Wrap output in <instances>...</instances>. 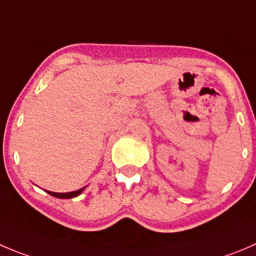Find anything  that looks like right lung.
Wrapping results in <instances>:
<instances>
[{"mask_svg":"<svg viewBox=\"0 0 256 256\" xmlns=\"http://www.w3.org/2000/svg\"><path fill=\"white\" fill-rule=\"evenodd\" d=\"M85 190V188H78L76 191H71V192H54V191H46L47 194L52 195L54 198H58V199H71V198H76Z\"/></svg>","mask_w":256,"mask_h":256,"instance_id":"right-lung-1","label":"right lung"}]
</instances>
